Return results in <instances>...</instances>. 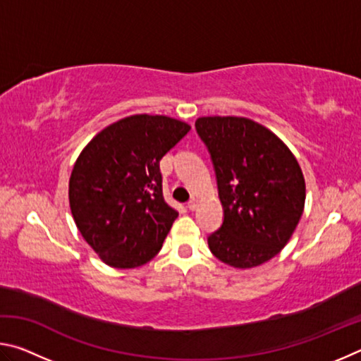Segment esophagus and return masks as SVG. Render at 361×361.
I'll return each mask as SVG.
<instances>
[{"label":"esophagus","mask_w":361,"mask_h":361,"mask_svg":"<svg viewBox=\"0 0 361 361\" xmlns=\"http://www.w3.org/2000/svg\"><path fill=\"white\" fill-rule=\"evenodd\" d=\"M197 205H199V199L194 197V195H192V197L189 199V202H188V209L189 210H195V209H197Z\"/></svg>","instance_id":"esophagus-1"}]
</instances>
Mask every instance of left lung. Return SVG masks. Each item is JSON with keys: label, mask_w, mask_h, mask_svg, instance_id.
Wrapping results in <instances>:
<instances>
[{"label": "left lung", "mask_w": 361, "mask_h": 361, "mask_svg": "<svg viewBox=\"0 0 361 361\" xmlns=\"http://www.w3.org/2000/svg\"><path fill=\"white\" fill-rule=\"evenodd\" d=\"M195 130L209 148L224 219L209 235L224 264L252 269L280 253L301 219L305 181L276 133L248 118L205 116Z\"/></svg>", "instance_id": "1"}]
</instances>
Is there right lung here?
I'll return each mask as SVG.
<instances>
[{
	"mask_svg": "<svg viewBox=\"0 0 361 361\" xmlns=\"http://www.w3.org/2000/svg\"><path fill=\"white\" fill-rule=\"evenodd\" d=\"M191 130L169 116L133 114L90 140L70 176V209L105 264L143 266L159 253L178 212L162 195L161 159Z\"/></svg>",
	"mask_w": 361,
	"mask_h": 361,
	"instance_id": "obj_1",
	"label": "right lung"
}]
</instances>
